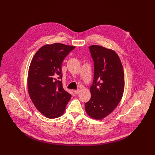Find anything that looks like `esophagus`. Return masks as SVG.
I'll use <instances>...</instances> for the list:
<instances>
[{"instance_id":"obj_1","label":"esophagus","mask_w":155,"mask_h":155,"mask_svg":"<svg viewBox=\"0 0 155 155\" xmlns=\"http://www.w3.org/2000/svg\"><path fill=\"white\" fill-rule=\"evenodd\" d=\"M80 89H76V90H74L73 91V92H74V94H79V92H80Z\"/></svg>"}]
</instances>
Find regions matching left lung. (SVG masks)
Masks as SVG:
<instances>
[{
    "mask_svg": "<svg viewBox=\"0 0 155 155\" xmlns=\"http://www.w3.org/2000/svg\"><path fill=\"white\" fill-rule=\"evenodd\" d=\"M94 61L91 97L85 103V110L90 117L101 119L110 114L122 97L125 78L120 60L113 50L99 45L89 47Z\"/></svg>",
    "mask_w": 155,
    "mask_h": 155,
    "instance_id": "obj_1",
    "label": "left lung"
}]
</instances>
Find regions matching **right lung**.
I'll return each mask as SVG.
<instances>
[{
    "mask_svg": "<svg viewBox=\"0 0 155 155\" xmlns=\"http://www.w3.org/2000/svg\"><path fill=\"white\" fill-rule=\"evenodd\" d=\"M74 48L59 43L46 45L31 61L27 79L28 94L36 109L48 118L61 116L71 97L63 88L61 64Z\"/></svg>",
    "mask_w": 155,
    "mask_h": 155,
    "instance_id": "right-lung-1",
    "label": "right lung"
}]
</instances>
